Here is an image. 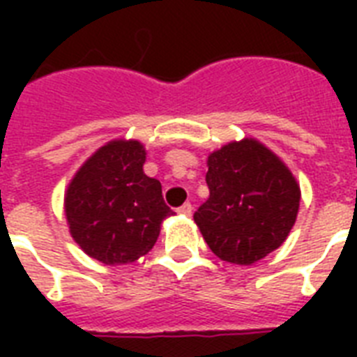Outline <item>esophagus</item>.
Segmentation results:
<instances>
[{
  "label": "esophagus",
  "mask_w": 357,
  "mask_h": 357,
  "mask_svg": "<svg viewBox=\"0 0 357 357\" xmlns=\"http://www.w3.org/2000/svg\"><path fill=\"white\" fill-rule=\"evenodd\" d=\"M185 172V168H181V174H183ZM183 211H185V209H183Z\"/></svg>",
  "instance_id": "34e87169"
}]
</instances>
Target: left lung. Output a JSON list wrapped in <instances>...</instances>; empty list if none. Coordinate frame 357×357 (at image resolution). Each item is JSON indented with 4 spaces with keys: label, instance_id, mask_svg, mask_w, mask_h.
Segmentation results:
<instances>
[{
    "label": "left lung",
    "instance_id": "1",
    "mask_svg": "<svg viewBox=\"0 0 357 357\" xmlns=\"http://www.w3.org/2000/svg\"><path fill=\"white\" fill-rule=\"evenodd\" d=\"M139 140H111L86 159L64 195L70 234L81 250L105 265H128L157 243L174 211L159 179L144 174Z\"/></svg>",
    "mask_w": 357,
    "mask_h": 357
}]
</instances>
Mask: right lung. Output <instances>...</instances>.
<instances>
[{
    "mask_svg": "<svg viewBox=\"0 0 357 357\" xmlns=\"http://www.w3.org/2000/svg\"><path fill=\"white\" fill-rule=\"evenodd\" d=\"M209 198L195 222L217 257L252 265L287 238L300 206L293 174L271 151L243 140L207 159Z\"/></svg>",
    "mask_w": 357,
    "mask_h": 357,
    "instance_id": "1",
    "label": "right lung"
}]
</instances>
